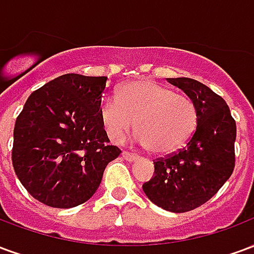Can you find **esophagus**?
Returning <instances> with one entry per match:
<instances>
[{
	"instance_id": "1",
	"label": "esophagus",
	"mask_w": 254,
	"mask_h": 254,
	"mask_svg": "<svg viewBox=\"0 0 254 254\" xmlns=\"http://www.w3.org/2000/svg\"><path fill=\"white\" fill-rule=\"evenodd\" d=\"M121 155H122V158H124V159L129 160V162H132V160H134L136 158H137V155L132 154V152H127V151H124Z\"/></svg>"
}]
</instances>
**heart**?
<instances>
[{
    "instance_id": "obj_1",
    "label": "heart",
    "mask_w": 254,
    "mask_h": 254,
    "mask_svg": "<svg viewBox=\"0 0 254 254\" xmlns=\"http://www.w3.org/2000/svg\"><path fill=\"white\" fill-rule=\"evenodd\" d=\"M100 121L107 136L121 143L137 125L136 138L154 154H171L190 140L198 113L194 102L151 80H137L120 88L117 98L100 103Z\"/></svg>"
}]
</instances>
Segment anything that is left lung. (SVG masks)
Segmentation results:
<instances>
[{"label": "left lung", "mask_w": 254, "mask_h": 254, "mask_svg": "<svg viewBox=\"0 0 254 254\" xmlns=\"http://www.w3.org/2000/svg\"><path fill=\"white\" fill-rule=\"evenodd\" d=\"M167 80L194 102L197 127L187 147L154 160V177L143 190L158 207L181 213L207 202L233 174L237 127L227 103L207 85L188 77Z\"/></svg>", "instance_id": "left-lung-1"}]
</instances>
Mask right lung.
I'll list each match as a JSON object with an SVG mask.
<instances>
[{"mask_svg": "<svg viewBox=\"0 0 254 254\" xmlns=\"http://www.w3.org/2000/svg\"><path fill=\"white\" fill-rule=\"evenodd\" d=\"M107 77L67 73L30 95L13 130L12 165L31 196L53 208L89 200L121 149L100 121Z\"/></svg>", "mask_w": 254, "mask_h": 254, "instance_id": "obj_1", "label": "right lung"}]
</instances>
